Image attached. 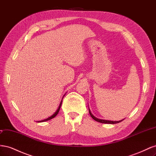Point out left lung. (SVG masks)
<instances>
[{"label": "left lung", "instance_id": "left-lung-1", "mask_svg": "<svg viewBox=\"0 0 156 156\" xmlns=\"http://www.w3.org/2000/svg\"><path fill=\"white\" fill-rule=\"evenodd\" d=\"M88 110H89V113L91 117L92 118V119L96 120L98 122H100V123H103V124H117V123H119V122H122V120H124V119H122L121 120H119V121H111V120H103V119H98V118L94 116L92 114V112L90 111V108H88Z\"/></svg>", "mask_w": 156, "mask_h": 156}]
</instances>
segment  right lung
Masks as SVG:
<instances>
[{
    "label": "right lung",
    "mask_w": 156,
    "mask_h": 156,
    "mask_svg": "<svg viewBox=\"0 0 156 156\" xmlns=\"http://www.w3.org/2000/svg\"><path fill=\"white\" fill-rule=\"evenodd\" d=\"M64 96H65V94L64 95V96L62 97V99H63V98L64 97ZM62 100H61V101H60V105H59V106H58V108H57V110L56 111V112L54 113V114L53 115H51V116H49V117H48V119H44V120H40V121H37V122H46V121H48V120H51V119H53V118H55L56 115H57V114L58 113V112H59V111H60V107H61V105H62Z\"/></svg>",
    "instance_id": "add662e5"
}]
</instances>
